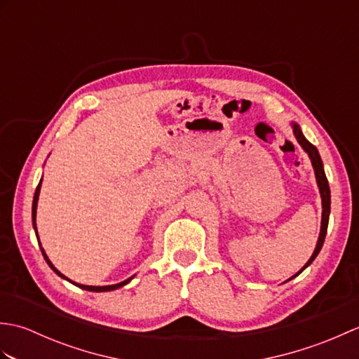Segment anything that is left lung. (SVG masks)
I'll use <instances>...</instances> for the list:
<instances>
[{
    "label": "left lung",
    "instance_id": "8db88e82",
    "mask_svg": "<svg viewBox=\"0 0 359 359\" xmlns=\"http://www.w3.org/2000/svg\"><path fill=\"white\" fill-rule=\"evenodd\" d=\"M292 128H293V134L296 137L297 143L301 144L302 149L307 152L310 160H311V165H313V170H315V177H316V184H318V188H319V194H321V201H323V219H321V231H319V238H318V242H316V247H315V251L313 255H311V257L307 261V264L302 266V269L297 271L293 278H296L297 274H301L304 270L307 269V266L315 261V257L319 255V251H321L323 248V243L325 241V234H327V226H329V216H330V187H329V182H327V177H325V172H324V165H323V160H321V156H319V152L316 149V147H313L306 137H304L301 128L297 123H292ZM290 278V279H293ZM288 279V280H290Z\"/></svg>",
    "mask_w": 359,
    "mask_h": 359
}]
</instances>
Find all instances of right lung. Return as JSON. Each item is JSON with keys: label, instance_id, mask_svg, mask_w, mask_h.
<instances>
[{"label": "right lung", "instance_id": "add662e5", "mask_svg": "<svg viewBox=\"0 0 359 359\" xmlns=\"http://www.w3.org/2000/svg\"><path fill=\"white\" fill-rule=\"evenodd\" d=\"M40 189H41V180H40V184H38V187H36V189H35V194H34V202H32V225H34V230H35V233H36V224H35V220H36V205H38V197H40ZM36 239H38V233H36ZM40 243V242H38ZM40 248H41V253H43V256H44V259H46V262H48V265L50 266V269L55 271L60 278H63V279H66V280H69V282H72L71 279H67L65 274H62L60 273L55 266H53V264L49 261V257H48V255L44 253V250H43V247H41V243H40ZM134 276H131L129 279H126V280H123V282H120V284H116V285H104V287H95V285H83V284H77V282H72L74 285H77V287H80V288H83V290H88V292H111V290H117V288H120V287H123V285H126L129 280H131Z\"/></svg>", "mask_w": 359, "mask_h": 359}]
</instances>
